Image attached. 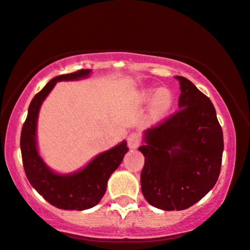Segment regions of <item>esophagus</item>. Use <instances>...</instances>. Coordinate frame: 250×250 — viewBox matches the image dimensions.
Returning a JSON list of instances; mask_svg holds the SVG:
<instances>
[{"label":"esophagus","mask_w":250,"mask_h":250,"mask_svg":"<svg viewBox=\"0 0 250 250\" xmlns=\"http://www.w3.org/2000/svg\"><path fill=\"white\" fill-rule=\"evenodd\" d=\"M141 137L137 132H132L128 136V146L130 148H136L140 146Z\"/></svg>","instance_id":"34e87169"}]
</instances>
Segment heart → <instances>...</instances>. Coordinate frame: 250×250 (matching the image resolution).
Wrapping results in <instances>:
<instances>
[{
	"mask_svg": "<svg viewBox=\"0 0 250 250\" xmlns=\"http://www.w3.org/2000/svg\"><path fill=\"white\" fill-rule=\"evenodd\" d=\"M153 98L150 107V118L153 121H159L170 109L173 104V94L168 88H160L156 92L154 88H143L138 93V102L147 104Z\"/></svg>",
	"mask_w": 250,
	"mask_h": 250,
	"instance_id": "heart-1",
	"label": "heart"
}]
</instances>
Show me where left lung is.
Listing matches in <instances>:
<instances>
[{
	"instance_id": "1",
	"label": "left lung",
	"mask_w": 250,
	"mask_h": 250,
	"mask_svg": "<svg viewBox=\"0 0 250 250\" xmlns=\"http://www.w3.org/2000/svg\"><path fill=\"white\" fill-rule=\"evenodd\" d=\"M178 112L144 131L141 188L158 209L185 210L216 185L222 167L223 130L211 100L187 78L175 76Z\"/></svg>"
}]
</instances>
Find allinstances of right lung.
<instances>
[{
  "mask_svg": "<svg viewBox=\"0 0 250 250\" xmlns=\"http://www.w3.org/2000/svg\"><path fill=\"white\" fill-rule=\"evenodd\" d=\"M90 69L50 80L37 93L28 106L27 118L21 134V151L25 174L31 186L54 207L63 210H86L99 203L105 195L107 181L128 152L127 142L94 157L84 168L71 174H58L43 163L37 147V123L41 104L60 81H76L87 77Z\"/></svg>",
  "mask_w": 250,
  "mask_h": 250,
  "instance_id": "add662e5",
  "label": "right lung"
}]
</instances>
